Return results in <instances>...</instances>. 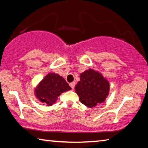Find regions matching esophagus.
Listing matches in <instances>:
<instances>
[{
	"mask_svg": "<svg viewBox=\"0 0 148 148\" xmlns=\"http://www.w3.org/2000/svg\"><path fill=\"white\" fill-rule=\"evenodd\" d=\"M75 85H76V84H75V82H72V83H70V86L71 87V88H72V89H74Z\"/></svg>",
	"mask_w": 148,
	"mask_h": 148,
	"instance_id": "34e87169",
	"label": "esophagus"
}]
</instances>
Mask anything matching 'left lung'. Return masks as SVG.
<instances>
[{"instance_id":"8db88e82","label":"left lung","mask_w":148,"mask_h":148,"mask_svg":"<svg viewBox=\"0 0 148 148\" xmlns=\"http://www.w3.org/2000/svg\"><path fill=\"white\" fill-rule=\"evenodd\" d=\"M110 85L102 75L89 69L80 74V81L75 87L79 101L89 108L104 101L108 95Z\"/></svg>"}]
</instances>
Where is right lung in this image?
Masks as SVG:
<instances>
[{
    "label": "right lung",
    "mask_w": 148,
    "mask_h": 148,
    "mask_svg": "<svg viewBox=\"0 0 148 148\" xmlns=\"http://www.w3.org/2000/svg\"><path fill=\"white\" fill-rule=\"evenodd\" d=\"M71 89V87L63 77L58 74L50 73L42 79L35 92L40 101L47 106H51L62 92Z\"/></svg>",
    "instance_id": "obj_1"
}]
</instances>
